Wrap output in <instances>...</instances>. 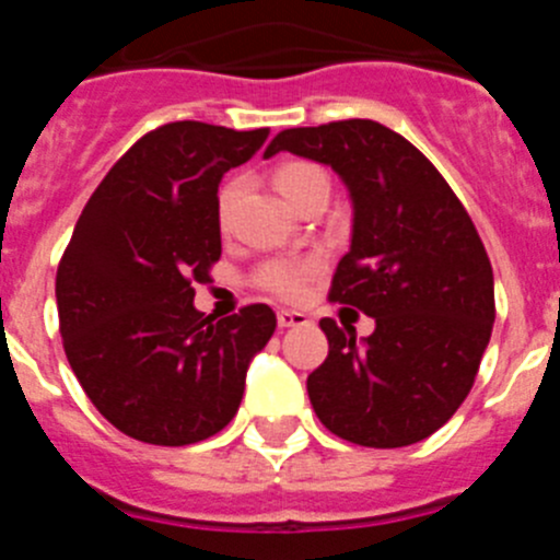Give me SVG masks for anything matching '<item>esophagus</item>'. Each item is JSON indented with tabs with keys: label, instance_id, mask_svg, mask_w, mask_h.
<instances>
[{
	"label": "esophagus",
	"instance_id": "34e87169",
	"mask_svg": "<svg viewBox=\"0 0 560 560\" xmlns=\"http://www.w3.org/2000/svg\"><path fill=\"white\" fill-rule=\"evenodd\" d=\"M308 323V316L303 311H277V325L280 328H294V325H305Z\"/></svg>",
	"mask_w": 560,
	"mask_h": 560
}]
</instances>
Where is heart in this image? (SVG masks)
<instances>
[{
  "mask_svg": "<svg viewBox=\"0 0 560 560\" xmlns=\"http://www.w3.org/2000/svg\"><path fill=\"white\" fill-rule=\"evenodd\" d=\"M275 185L277 190L283 192L285 199L294 207L303 205L314 190H328V173L316 162L308 160H289L283 165H277L275 171ZM237 185L226 182L219 192V224L226 226L230 221L232 201H235ZM323 269V257L308 255V257H271L266 264L257 266L255 283L257 289L269 291V294L280 296V300H296L303 294L305 285L314 280Z\"/></svg>",
  "mask_w": 560,
  "mask_h": 560,
  "instance_id": "obj_1",
  "label": "heart"
}]
</instances>
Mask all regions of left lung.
Returning a JSON list of instances; mask_svg holds the SVG:
<instances>
[{
  "instance_id": "1",
  "label": "left lung",
  "mask_w": 560,
  "mask_h": 560,
  "mask_svg": "<svg viewBox=\"0 0 560 560\" xmlns=\"http://www.w3.org/2000/svg\"><path fill=\"white\" fill-rule=\"evenodd\" d=\"M277 151L325 162L350 187L353 244L328 300L375 319L364 345L350 325L319 319L328 359L308 375L311 407L355 446H412L468 398L491 341L497 303L482 237L438 167L381 122L289 128L266 156Z\"/></svg>"
}]
</instances>
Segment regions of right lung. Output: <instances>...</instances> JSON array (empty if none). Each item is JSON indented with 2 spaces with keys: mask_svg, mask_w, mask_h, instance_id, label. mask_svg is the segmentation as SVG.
Returning a JSON list of instances; mask_svg holds the SVG:
<instances>
[{
  "mask_svg": "<svg viewBox=\"0 0 560 560\" xmlns=\"http://www.w3.org/2000/svg\"><path fill=\"white\" fill-rule=\"evenodd\" d=\"M266 137L196 120L153 128L114 162L69 237L56 275L63 353L128 438L190 446L219 434L275 334L264 303L226 319L192 308V283L221 257V176Z\"/></svg>",
  "mask_w": 560,
  "mask_h": 560,
  "instance_id": "add662e5",
  "label": "right lung"
}]
</instances>
